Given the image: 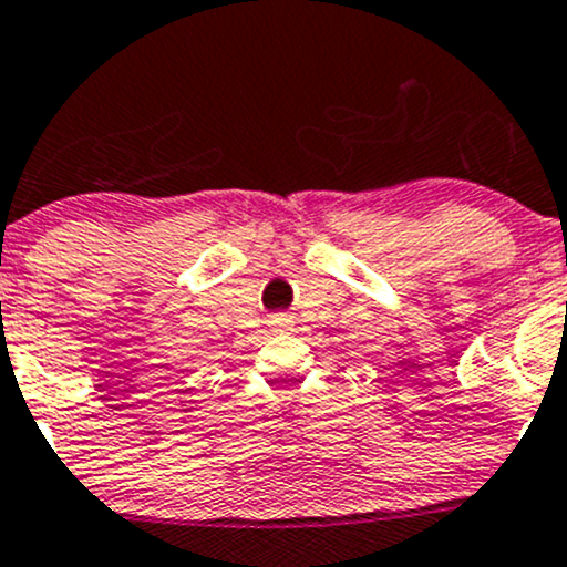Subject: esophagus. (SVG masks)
<instances>
[{
	"instance_id": "1",
	"label": "esophagus",
	"mask_w": 567,
	"mask_h": 567,
	"mask_svg": "<svg viewBox=\"0 0 567 567\" xmlns=\"http://www.w3.org/2000/svg\"><path fill=\"white\" fill-rule=\"evenodd\" d=\"M270 327L276 329V332H291V327H295V321H291V316L276 313V316L270 318Z\"/></svg>"
}]
</instances>
